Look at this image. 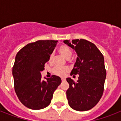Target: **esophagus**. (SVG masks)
I'll return each instance as SVG.
<instances>
[{
    "mask_svg": "<svg viewBox=\"0 0 121 121\" xmlns=\"http://www.w3.org/2000/svg\"><path fill=\"white\" fill-rule=\"evenodd\" d=\"M65 80H66L65 78H61V81H62V82H65Z\"/></svg>",
    "mask_w": 121,
    "mask_h": 121,
    "instance_id": "esophagus-1",
    "label": "esophagus"
}]
</instances>
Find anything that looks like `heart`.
<instances>
[{
  "mask_svg": "<svg viewBox=\"0 0 121 121\" xmlns=\"http://www.w3.org/2000/svg\"><path fill=\"white\" fill-rule=\"evenodd\" d=\"M59 53L62 55L66 59L68 60L70 58V57L72 55V51L68 46L66 45H61L58 48ZM53 58V55L51 54L49 57V60H51ZM69 72V68L68 67H64V68H61V67H55L53 68V73L55 75L59 76V77H64L66 75V74Z\"/></svg>",
  "mask_w": 121,
  "mask_h": 121,
  "instance_id": "obj_1",
  "label": "heart"
}]
</instances>
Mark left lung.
Wrapping results in <instances>:
<instances>
[{
  "instance_id": "1",
  "label": "left lung",
  "mask_w": 121,
  "mask_h": 121,
  "mask_svg": "<svg viewBox=\"0 0 121 121\" xmlns=\"http://www.w3.org/2000/svg\"><path fill=\"white\" fill-rule=\"evenodd\" d=\"M77 53L70 75H79L77 82L67 78L66 97L71 108L78 111L90 110L100 99L104 92L106 70L103 55L94 43L80 39L63 41Z\"/></svg>"
}]
</instances>
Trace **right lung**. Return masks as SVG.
<instances>
[{
  "label": "right lung",
  "instance_id": "right-lung-1",
  "mask_svg": "<svg viewBox=\"0 0 121 121\" xmlns=\"http://www.w3.org/2000/svg\"><path fill=\"white\" fill-rule=\"evenodd\" d=\"M57 42L37 41L27 44L16 55L12 68L14 89L20 101L29 109L39 110L48 106L55 90L61 83L58 76L44 80L41 75Z\"/></svg>",
  "mask_w": 121,
  "mask_h": 121
}]
</instances>
